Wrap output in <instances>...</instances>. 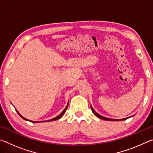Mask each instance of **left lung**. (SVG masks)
Listing matches in <instances>:
<instances>
[{
    "instance_id": "left-lung-1",
    "label": "left lung",
    "mask_w": 153,
    "mask_h": 153,
    "mask_svg": "<svg viewBox=\"0 0 153 153\" xmlns=\"http://www.w3.org/2000/svg\"><path fill=\"white\" fill-rule=\"evenodd\" d=\"M90 107H91V109H92V111L93 113H94V115H95L96 116H97V117H98L99 119H101V120H107V121H123V120H127V119H128V118H129V117H133V116H134V115H132V116H131V117H126V118H123V119H120V120H114V119H109V118H107V117H103V116L99 115V114H98V113L96 112V111L94 110V108H92V105H90Z\"/></svg>"
}]
</instances>
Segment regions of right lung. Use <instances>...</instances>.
<instances>
[{"instance_id":"obj_1","label":"right lung","mask_w":153,"mask_h":153,"mask_svg":"<svg viewBox=\"0 0 153 153\" xmlns=\"http://www.w3.org/2000/svg\"><path fill=\"white\" fill-rule=\"evenodd\" d=\"M68 105H69V101H68V102H67V106H66V107L65 108V109L62 111V112L59 114V115H58V116H56V117H55V118H53V119H51V120H47V121H31V120H27V119H25V117H23V116L21 115V114L18 112V111L16 110V111L17 112V113L19 114V115L21 117H22V119H24V120H25V121H31V122L32 123H38V122H43V121H45V122H46V121H55V120H59V119L60 118H61L62 117V116H63V115H64V113H65V112L66 111V110H67V107H68Z\"/></svg>"}]
</instances>
